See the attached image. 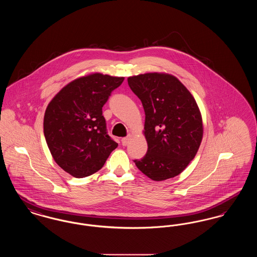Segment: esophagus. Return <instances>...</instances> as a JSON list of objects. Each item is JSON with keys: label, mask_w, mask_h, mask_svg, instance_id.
<instances>
[{"label": "esophagus", "mask_w": 257, "mask_h": 257, "mask_svg": "<svg viewBox=\"0 0 257 257\" xmlns=\"http://www.w3.org/2000/svg\"><path fill=\"white\" fill-rule=\"evenodd\" d=\"M131 138H132V135H128L127 137H125V138H122V140H121V143H122V146H127L128 144H129V142H130V140H131Z\"/></svg>", "instance_id": "34e87169"}]
</instances>
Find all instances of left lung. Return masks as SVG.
<instances>
[{
  "label": "left lung",
  "instance_id": "8db88e82",
  "mask_svg": "<svg viewBox=\"0 0 257 257\" xmlns=\"http://www.w3.org/2000/svg\"><path fill=\"white\" fill-rule=\"evenodd\" d=\"M128 85L146 112L147 154L134 160L137 168L155 181L181 173L195 158L202 135V118L196 100L170 74H141Z\"/></svg>",
  "mask_w": 257,
  "mask_h": 257
}]
</instances>
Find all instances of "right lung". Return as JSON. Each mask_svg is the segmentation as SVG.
<instances>
[{
  "label": "right lung",
  "instance_id": "obj_1",
  "mask_svg": "<svg viewBox=\"0 0 257 257\" xmlns=\"http://www.w3.org/2000/svg\"><path fill=\"white\" fill-rule=\"evenodd\" d=\"M123 77L94 73L76 79L52 99L43 129L50 152L76 178L102 169L117 144L107 132L102 108Z\"/></svg>",
  "mask_w": 257,
  "mask_h": 257
}]
</instances>
